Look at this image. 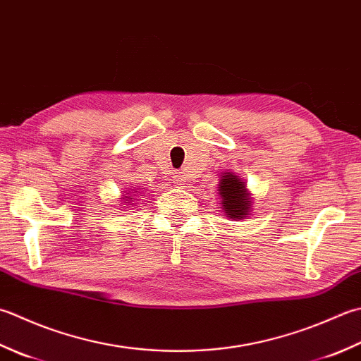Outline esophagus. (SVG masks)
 <instances>
[{
  "mask_svg": "<svg viewBox=\"0 0 361 361\" xmlns=\"http://www.w3.org/2000/svg\"><path fill=\"white\" fill-rule=\"evenodd\" d=\"M173 183L176 186H181V185H185V176L181 175V172H176L175 175H173Z\"/></svg>",
  "mask_w": 361,
  "mask_h": 361,
  "instance_id": "34e87169",
  "label": "esophagus"
}]
</instances>
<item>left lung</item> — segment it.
Segmentation results:
<instances>
[{
  "label": "left lung",
  "instance_id": "left-lung-1",
  "mask_svg": "<svg viewBox=\"0 0 361 361\" xmlns=\"http://www.w3.org/2000/svg\"><path fill=\"white\" fill-rule=\"evenodd\" d=\"M219 194L222 199V207L227 213V217L243 219L250 209V199L245 192V185L241 178L230 172L222 175Z\"/></svg>",
  "mask_w": 361,
  "mask_h": 361
}]
</instances>
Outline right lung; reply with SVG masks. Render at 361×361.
<instances>
[{
	"label": "right lung",
	"mask_w": 361,
	"mask_h": 361,
	"mask_svg": "<svg viewBox=\"0 0 361 361\" xmlns=\"http://www.w3.org/2000/svg\"><path fill=\"white\" fill-rule=\"evenodd\" d=\"M126 203H128V202H126Z\"/></svg>",
	"instance_id": "obj_1"
}]
</instances>
